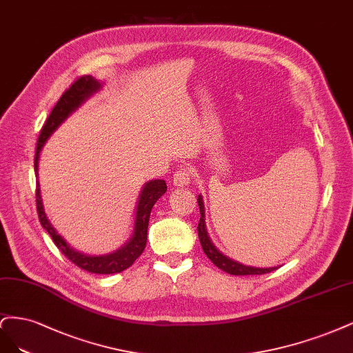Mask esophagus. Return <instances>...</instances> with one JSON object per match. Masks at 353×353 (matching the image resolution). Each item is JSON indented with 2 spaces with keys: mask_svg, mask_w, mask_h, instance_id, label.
I'll list each match as a JSON object with an SVG mask.
<instances>
[{
  "mask_svg": "<svg viewBox=\"0 0 353 353\" xmlns=\"http://www.w3.org/2000/svg\"><path fill=\"white\" fill-rule=\"evenodd\" d=\"M192 177H193L192 170L189 167H181L173 176V185L177 188H185L190 183Z\"/></svg>",
  "mask_w": 353,
  "mask_h": 353,
  "instance_id": "34e87169",
  "label": "esophagus"
}]
</instances>
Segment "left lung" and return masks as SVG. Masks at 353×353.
<instances>
[{
    "label": "left lung",
    "instance_id": "left-lung-1",
    "mask_svg": "<svg viewBox=\"0 0 353 353\" xmlns=\"http://www.w3.org/2000/svg\"><path fill=\"white\" fill-rule=\"evenodd\" d=\"M198 205H199V212H201V219L198 224V236H199V242L202 245L203 252L212 261V264L217 265L220 270L229 272V274L233 276H251V274H267V272H271L277 270L274 268H255V267H248L236 263V261L224 256L217 248L212 245L210 241L207 229H205V208H203V201L202 196H198Z\"/></svg>",
    "mask_w": 353,
    "mask_h": 353
}]
</instances>
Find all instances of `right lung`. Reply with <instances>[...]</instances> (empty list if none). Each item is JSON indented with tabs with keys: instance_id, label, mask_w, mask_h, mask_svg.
<instances>
[{
	"instance_id": "right-lung-1",
	"label": "right lung",
	"mask_w": 353,
	"mask_h": 353,
	"mask_svg": "<svg viewBox=\"0 0 353 353\" xmlns=\"http://www.w3.org/2000/svg\"><path fill=\"white\" fill-rule=\"evenodd\" d=\"M99 82L92 76H81L70 85V88L65 90L61 98L57 102L52 108L51 114L45 121L43 128L37 143V152H35V173L38 179V160L39 152L42 150L43 143L51 136V133L60 126V124L69 117L72 112L82 104V102L92 95L99 89ZM167 190V185L164 180H151L143 186L139 201H138V210H136V220H134V232L130 241L124 245L119 251L110 255H101V256H90L74 251L69 245L65 243L64 239L57 234L54 227L48 221L47 215H45L41 192H39V181L37 180V210L38 217L45 230L50 233L55 246L60 249L65 258H69L73 264L85 271L94 272V274H116L129 268L136 259L141 256L146 245V233H148V224H150V215L154 203L160 199Z\"/></svg>"
}]
</instances>
